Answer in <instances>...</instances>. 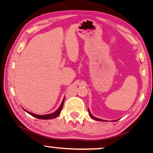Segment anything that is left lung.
I'll use <instances>...</instances> for the list:
<instances>
[{"instance_id":"1","label":"left lung","mask_w":153,"mask_h":153,"mask_svg":"<svg viewBox=\"0 0 153 153\" xmlns=\"http://www.w3.org/2000/svg\"><path fill=\"white\" fill-rule=\"evenodd\" d=\"M88 112H89V114H90L91 118H92V119H94V120H98V121H102V122H104V121H105V120H101V119H99V118H96V117H94V116H93L92 115H91V114L90 113V110H88Z\"/></svg>"}]
</instances>
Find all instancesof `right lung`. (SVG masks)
I'll use <instances>...</instances> for the list:
<instances>
[{
    "instance_id": "add662e5",
    "label": "right lung",
    "mask_w": 153,
    "mask_h": 153,
    "mask_svg": "<svg viewBox=\"0 0 153 153\" xmlns=\"http://www.w3.org/2000/svg\"><path fill=\"white\" fill-rule=\"evenodd\" d=\"M64 99L65 98H63V100L62 101V103L61 104V105L59 106V108H58V109L55 111V112H53L51 114H45V115H37V114H33V113H30L28 111H27L25 110H24L25 112H27L28 114H29L30 115H31L33 116H34V117L39 118V119H42V120H49V119H52V118H56L57 116H59L61 113V111H62L63 106V103H64Z\"/></svg>"
}]
</instances>
